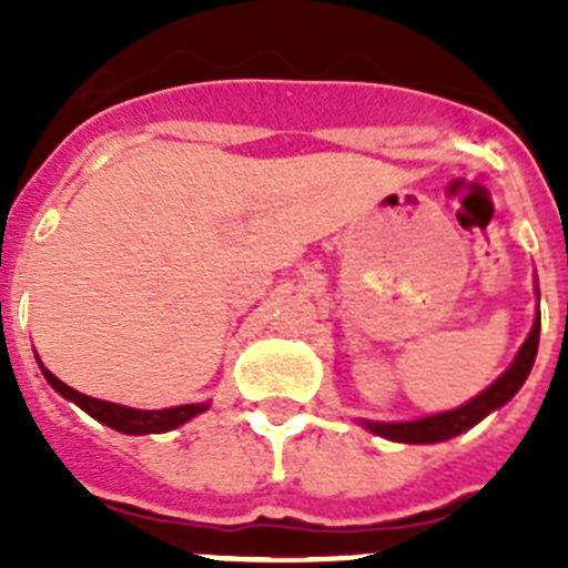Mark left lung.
I'll use <instances>...</instances> for the list:
<instances>
[{
  "label": "left lung",
  "mask_w": 568,
  "mask_h": 568,
  "mask_svg": "<svg viewBox=\"0 0 568 568\" xmlns=\"http://www.w3.org/2000/svg\"><path fill=\"white\" fill-rule=\"evenodd\" d=\"M538 338H540V313L535 318V327H531L529 338L520 346L518 358L511 361V366L500 375L489 389L471 398L469 404L458 406L453 413H440L433 415V418H420V420H406V424H375V420H364L366 429L381 438L400 440V444H438V440H449L455 435L466 433L471 426L484 420L491 409L504 406L511 395L518 393L524 386L526 375H529L531 364H535V355H538Z\"/></svg>",
  "instance_id": "1"
}]
</instances>
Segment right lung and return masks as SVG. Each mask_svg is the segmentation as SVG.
I'll return each mask as SVG.
<instances>
[{"mask_svg": "<svg viewBox=\"0 0 568 568\" xmlns=\"http://www.w3.org/2000/svg\"><path fill=\"white\" fill-rule=\"evenodd\" d=\"M42 375L48 378V384L53 386L59 395H62V398L73 400L77 406H82L90 418H97L99 424L110 426V429H115V433H124V435L170 433V429L187 424L190 418H195V415H202L204 409H207V404H184V406H173V409H130V406L110 404V400L90 398V395H82V393H77V389H70V386L62 384L57 375L48 373L44 366H42Z\"/></svg>", "mask_w": 568, "mask_h": 568, "instance_id": "1", "label": "right lung"}]
</instances>
